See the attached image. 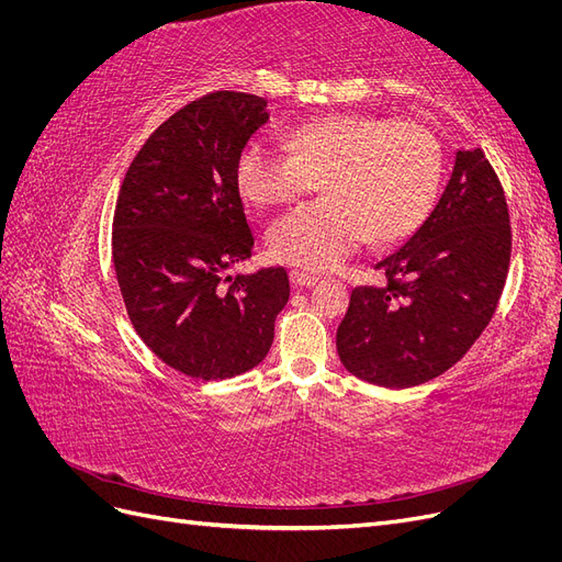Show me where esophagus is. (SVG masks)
<instances>
[{"mask_svg": "<svg viewBox=\"0 0 562 562\" xmlns=\"http://www.w3.org/2000/svg\"><path fill=\"white\" fill-rule=\"evenodd\" d=\"M316 281L318 279L314 274H307V271H297V269L291 271V283L295 288H312V285H316Z\"/></svg>", "mask_w": 562, "mask_h": 562, "instance_id": "1", "label": "esophagus"}]
</instances>
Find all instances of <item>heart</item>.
Segmentation results:
<instances>
[{"label":"heart","mask_w":562,"mask_h":562,"mask_svg":"<svg viewBox=\"0 0 562 562\" xmlns=\"http://www.w3.org/2000/svg\"><path fill=\"white\" fill-rule=\"evenodd\" d=\"M291 151L255 138L236 161V187L252 206H281L321 182L326 199L281 215L267 246L281 262L333 269L366 239L391 244L413 234L434 209L443 149L417 122L330 114L288 135Z\"/></svg>","instance_id":"obj_1"}]
</instances>
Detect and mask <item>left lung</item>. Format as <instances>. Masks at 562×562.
<instances>
[{
	"label": "left lung",
	"instance_id": "left-lung-1",
	"mask_svg": "<svg viewBox=\"0 0 562 562\" xmlns=\"http://www.w3.org/2000/svg\"><path fill=\"white\" fill-rule=\"evenodd\" d=\"M508 260L512 227L497 173L481 147L457 149L436 209L378 262L386 283L351 293L337 328L339 361L386 389L443 375L495 314Z\"/></svg>",
	"mask_w": 562,
	"mask_h": 562
}]
</instances>
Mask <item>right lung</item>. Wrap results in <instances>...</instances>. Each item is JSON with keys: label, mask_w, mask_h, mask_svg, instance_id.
<instances>
[{"label": "right lung", "mask_w": 562, "mask_h": 562, "mask_svg": "<svg viewBox=\"0 0 562 562\" xmlns=\"http://www.w3.org/2000/svg\"><path fill=\"white\" fill-rule=\"evenodd\" d=\"M267 119L260 95L192 100L149 135L119 190L112 260L128 318L187 378L215 382L258 366L291 295L283 267L225 277L255 246L236 161Z\"/></svg>", "instance_id": "obj_1"}]
</instances>
